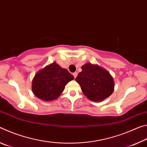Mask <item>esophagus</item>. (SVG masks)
I'll return each instance as SVG.
<instances>
[{"instance_id": "obj_1", "label": "esophagus", "mask_w": 147, "mask_h": 147, "mask_svg": "<svg viewBox=\"0 0 147 147\" xmlns=\"http://www.w3.org/2000/svg\"><path fill=\"white\" fill-rule=\"evenodd\" d=\"M77 75H78V73H77L76 72H75V73H73V76H74V78H76V77L77 76Z\"/></svg>"}]
</instances>
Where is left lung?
<instances>
[{
	"label": "left lung",
	"instance_id": "1",
	"mask_svg": "<svg viewBox=\"0 0 147 147\" xmlns=\"http://www.w3.org/2000/svg\"><path fill=\"white\" fill-rule=\"evenodd\" d=\"M76 81L86 97L94 102H101L114 91V80L109 72L102 67L91 63L81 67Z\"/></svg>",
	"mask_w": 147,
	"mask_h": 147
}]
</instances>
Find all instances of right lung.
I'll return each mask as SVG.
<instances>
[{"label":"right lung","mask_w":147,"mask_h":147,"mask_svg":"<svg viewBox=\"0 0 147 147\" xmlns=\"http://www.w3.org/2000/svg\"><path fill=\"white\" fill-rule=\"evenodd\" d=\"M74 80V76L56 62L38 71L32 80V89L38 98L46 102L58 98L66 84Z\"/></svg>","instance_id":"add662e5"}]
</instances>
